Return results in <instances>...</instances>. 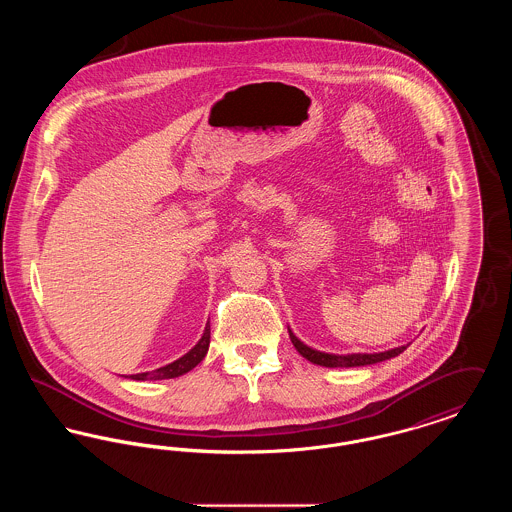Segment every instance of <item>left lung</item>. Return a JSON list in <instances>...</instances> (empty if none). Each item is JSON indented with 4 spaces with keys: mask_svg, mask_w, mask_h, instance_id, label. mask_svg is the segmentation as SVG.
Instances as JSON below:
<instances>
[{
    "mask_svg": "<svg viewBox=\"0 0 512 512\" xmlns=\"http://www.w3.org/2000/svg\"><path fill=\"white\" fill-rule=\"evenodd\" d=\"M290 340H292L295 349L311 363L320 366H328V368H340V366H365L374 365V363H380V361H386L391 357H397L399 353H403L407 349V345H401V347H395L390 351H384V353H372V355H366V353H355V355H328V353H320L315 351L311 347H307L303 341L297 340L290 332Z\"/></svg>",
    "mask_w": 512,
    "mask_h": 512,
    "instance_id": "1",
    "label": "left lung"
}]
</instances>
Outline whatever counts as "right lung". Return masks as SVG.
<instances>
[{
	"label": "right lung",
	"instance_id": "obj_1",
	"mask_svg": "<svg viewBox=\"0 0 512 512\" xmlns=\"http://www.w3.org/2000/svg\"><path fill=\"white\" fill-rule=\"evenodd\" d=\"M209 341H211V326L207 322L205 332L201 336V340L197 341L192 351H188L184 357H180L178 361H174L171 365L161 366L157 370L151 372H142V374H132V380H167V378H176L182 376L186 372H190L194 366L199 365L203 361V357L207 355L209 349Z\"/></svg>",
	"mask_w": 512,
	"mask_h": 512
}]
</instances>
